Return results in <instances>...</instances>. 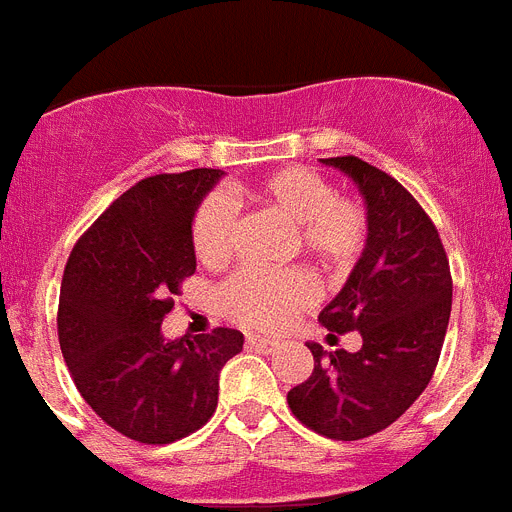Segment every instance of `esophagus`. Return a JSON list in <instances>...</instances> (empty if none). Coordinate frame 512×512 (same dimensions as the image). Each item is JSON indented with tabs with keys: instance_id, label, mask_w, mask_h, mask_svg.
Returning <instances> with one entry per match:
<instances>
[{
	"instance_id": "34e87169",
	"label": "esophagus",
	"mask_w": 512,
	"mask_h": 512,
	"mask_svg": "<svg viewBox=\"0 0 512 512\" xmlns=\"http://www.w3.org/2000/svg\"><path fill=\"white\" fill-rule=\"evenodd\" d=\"M246 345L253 350V353H261V355H271L276 350L279 342L269 340V337H259V335H248L246 337Z\"/></svg>"
}]
</instances>
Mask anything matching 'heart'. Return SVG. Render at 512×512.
<instances>
[{
	"instance_id": "heart-1",
	"label": "heart",
	"mask_w": 512,
	"mask_h": 512,
	"mask_svg": "<svg viewBox=\"0 0 512 512\" xmlns=\"http://www.w3.org/2000/svg\"><path fill=\"white\" fill-rule=\"evenodd\" d=\"M248 198L292 228L289 246L330 274L350 269L363 253L368 218L360 203L335 195L330 182L309 167H284L248 187ZM236 241V205L220 192L200 205L192 246L203 264H223ZM314 299L304 271H241L223 287V304L238 322L274 330Z\"/></svg>"
}]
</instances>
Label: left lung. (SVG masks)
<instances>
[{"label": "left lung", "instance_id": "1", "mask_svg": "<svg viewBox=\"0 0 512 512\" xmlns=\"http://www.w3.org/2000/svg\"><path fill=\"white\" fill-rule=\"evenodd\" d=\"M365 200L368 238L345 287L320 312L327 337L358 330V353L307 342L314 370L287 396L312 431L355 442L391 426L429 386L452 312L442 238L411 192L358 157H330Z\"/></svg>", "mask_w": 512, "mask_h": 512}]
</instances>
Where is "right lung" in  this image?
<instances>
[{"label": "right lung", "instance_id": "right-lung-1", "mask_svg": "<svg viewBox=\"0 0 512 512\" xmlns=\"http://www.w3.org/2000/svg\"><path fill=\"white\" fill-rule=\"evenodd\" d=\"M223 170L137 182L75 243L60 284L58 337L86 403L142 444L187 437L218 406L220 370L238 330L164 340L180 281L195 274L192 220Z\"/></svg>", "mask_w": 512, "mask_h": 512}]
</instances>
